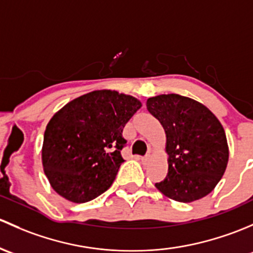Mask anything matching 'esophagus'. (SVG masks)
<instances>
[{
  "label": "esophagus",
  "instance_id": "34e87169",
  "mask_svg": "<svg viewBox=\"0 0 253 253\" xmlns=\"http://www.w3.org/2000/svg\"><path fill=\"white\" fill-rule=\"evenodd\" d=\"M148 160H150V153H147V155L144 156V157H141V161H142V162H147Z\"/></svg>",
  "mask_w": 253,
  "mask_h": 253
}]
</instances>
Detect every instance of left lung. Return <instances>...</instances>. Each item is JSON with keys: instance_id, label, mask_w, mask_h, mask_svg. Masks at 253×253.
Masks as SVG:
<instances>
[{"instance_id": "left-lung-1", "label": "left lung", "mask_w": 253, "mask_h": 253, "mask_svg": "<svg viewBox=\"0 0 253 253\" xmlns=\"http://www.w3.org/2000/svg\"><path fill=\"white\" fill-rule=\"evenodd\" d=\"M146 107L167 136L168 174L156 187L184 204L205 197L228 165V142L220 122L202 103L176 93L148 98Z\"/></svg>"}]
</instances>
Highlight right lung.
I'll use <instances>...</instances> for the list:
<instances>
[{
    "instance_id": "right-lung-1",
    "label": "right lung",
    "mask_w": 253,
    "mask_h": 253,
    "mask_svg": "<svg viewBox=\"0 0 253 253\" xmlns=\"http://www.w3.org/2000/svg\"><path fill=\"white\" fill-rule=\"evenodd\" d=\"M140 107L132 96L97 90L52 117L43 135L42 166L57 194L84 204L109 189L124 162L123 129Z\"/></svg>"
}]
</instances>
